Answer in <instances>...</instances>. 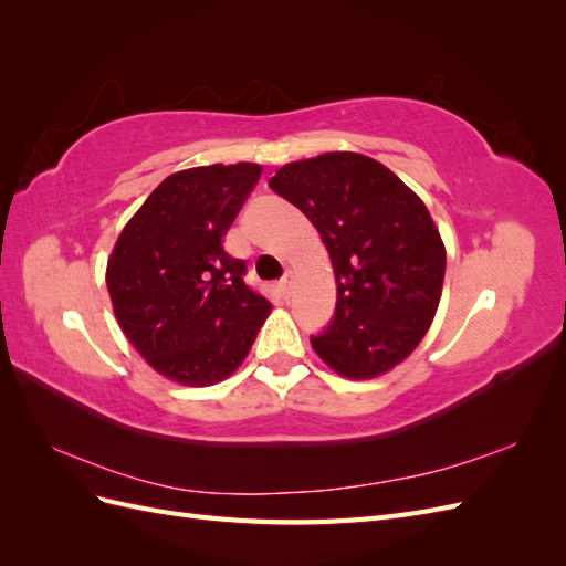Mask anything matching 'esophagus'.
<instances>
[{
  "mask_svg": "<svg viewBox=\"0 0 566 566\" xmlns=\"http://www.w3.org/2000/svg\"><path fill=\"white\" fill-rule=\"evenodd\" d=\"M281 293H283L285 297H290V293H293V271H287L285 276H283V281H281Z\"/></svg>",
  "mask_w": 566,
  "mask_h": 566,
  "instance_id": "1",
  "label": "esophagus"
}]
</instances>
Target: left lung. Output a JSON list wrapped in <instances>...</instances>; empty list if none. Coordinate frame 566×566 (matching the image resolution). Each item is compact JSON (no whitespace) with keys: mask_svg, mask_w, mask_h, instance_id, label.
<instances>
[{"mask_svg":"<svg viewBox=\"0 0 566 566\" xmlns=\"http://www.w3.org/2000/svg\"><path fill=\"white\" fill-rule=\"evenodd\" d=\"M269 186L310 217L331 254L337 304L312 347L342 378L373 380L410 356L441 300L447 248L418 193L361 153L283 165Z\"/></svg>","mask_w":566,"mask_h":566,"instance_id":"obj_1","label":"left lung"}]
</instances>
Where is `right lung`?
Segmentation results:
<instances>
[{
    "instance_id": "add662e5",
    "label": "right lung",
    "mask_w": 566,
    "mask_h": 566,
    "mask_svg": "<svg viewBox=\"0 0 566 566\" xmlns=\"http://www.w3.org/2000/svg\"><path fill=\"white\" fill-rule=\"evenodd\" d=\"M260 175L254 163L169 175L108 256L117 325L146 364L177 385L227 380L271 312V302L245 285V262L224 250V235Z\"/></svg>"
}]
</instances>
